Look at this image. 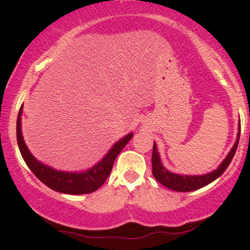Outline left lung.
Returning <instances> with one entry per match:
<instances>
[{
	"label": "left lung",
	"instance_id": "left-lung-1",
	"mask_svg": "<svg viewBox=\"0 0 250 250\" xmlns=\"http://www.w3.org/2000/svg\"><path fill=\"white\" fill-rule=\"evenodd\" d=\"M241 125H239V131H237L236 141H235L233 148L230 149L226 159L221 162V165L217 167V169L210 171L208 174L203 175H183V174H175L169 171L167 168L163 167L161 157H160L159 151H157V146L154 142L153 147V155H151V165H153V175L159 181L161 185L165 186L171 190L175 191H193L197 190V189L205 187V186L209 185L213 181H215L217 177L225 173V170L228 168L229 163L233 160L235 151L237 149V145H239L240 140V130Z\"/></svg>",
	"mask_w": 250,
	"mask_h": 250
}]
</instances>
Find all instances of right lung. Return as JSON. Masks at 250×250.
<instances>
[{"mask_svg": "<svg viewBox=\"0 0 250 250\" xmlns=\"http://www.w3.org/2000/svg\"><path fill=\"white\" fill-rule=\"evenodd\" d=\"M23 105H21L17 116L16 122V136H17V145H19L20 151H21L22 157L29 169L35 174V176L41 182L44 183L53 190L59 191L63 194L70 195H80V194H89L93 193L99 189L105 180L108 179L110 174L113 165L117 155L120 151L127 146V143L130 141L133 137V133H129L119 140L115 145L113 146L101 161H99L95 166L83 171H62L54 169L53 167L44 165L40 162L39 160L33 156L30 150L25 146L22 135V125H21V116Z\"/></svg>", "mask_w": 250, "mask_h": 250, "instance_id": "add662e5", "label": "right lung"}]
</instances>
